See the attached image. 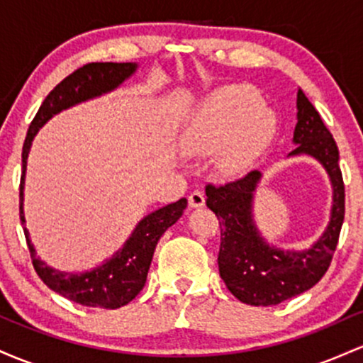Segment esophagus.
Listing matches in <instances>:
<instances>
[{"label":"esophagus","mask_w":363,"mask_h":363,"mask_svg":"<svg viewBox=\"0 0 363 363\" xmlns=\"http://www.w3.org/2000/svg\"><path fill=\"white\" fill-rule=\"evenodd\" d=\"M203 203H206V197H203V194L199 192V190H195V192L189 195V206L194 207V209L203 207Z\"/></svg>","instance_id":"1"}]
</instances>
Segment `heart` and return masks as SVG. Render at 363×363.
<instances>
[{"label":"heart","instance_id":"obj_1","mask_svg":"<svg viewBox=\"0 0 363 363\" xmlns=\"http://www.w3.org/2000/svg\"><path fill=\"white\" fill-rule=\"evenodd\" d=\"M276 118L245 85H228L211 94L186 121L182 149L190 156L213 154L221 178L242 177L271 144Z\"/></svg>","mask_w":363,"mask_h":363}]
</instances>
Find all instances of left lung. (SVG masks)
I'll return each instance as SVG.
<instances>
[{
	"label": "left lung",
	"mask_w": 363,
	"mask_h": 363,
	"mask_svg": "<svg viewBox=\"0 0 363 363\" xmlns=\"http://www.w3.org/2000/svg\"><path fill=\"white\" fill-rule=\"evenodd\" d=\"M296 127L288 156L307 154L324 166L333 185L331 218L325 231L308 250H281L269 245L255 226L254 192L262 173L226 185H207V207L218 216L221 228L219 276L240 302L269 307L311 290L328 271L345 219V183L341 177L340 150L331 132L302 89L296 94Z\"/></svg>",
	"instance_id": "8db88e82"
}]
</instances>
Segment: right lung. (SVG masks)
I'll return each mask as SVG.
<instances>
[{
	"label": "right lung",
	"instance_id": "right-lung-1",
	"mask_svg": "<svg viewBox=\"0 0 363 363\" xmlns=\"http://www.w3.org/2000/svg\"><path fill=\"white\" fill-rule=\"evenodd\" d=\"M135 70L137 63H89L70 73L48 94L44 103L40 104L38 115L32 120L26 142H23L22 178H20V221L23 225L32 264L46 286L60 293L65 298L85 305V307L120 308L135 298L147 279L150 260H152L157 242L162 233L182 218L186 207V199L168 203V206L145 216L135 226L125 245L111 259L104 260L101 266L94 267L92 271L65 272L52 269L38 257L26 228L23 183H26L28 150H30L35 133L52 116L58 115L63 109L84 103V101L115 91L125 80L130 79Z\"/></svg>",
	"mask_w": 363,
	"mask_h": 363
}]
</instances>
